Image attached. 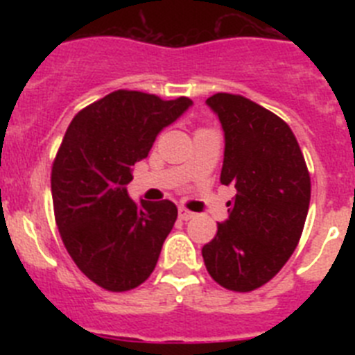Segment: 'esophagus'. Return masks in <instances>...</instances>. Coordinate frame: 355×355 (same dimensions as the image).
Segmentation results:
<instances>
[{
    "instance_id": "obj_1",
    "label": "esophagus",
    "mask_w": 355,
    "mask_h": 355,
    "mask_svg": "<svg viewBox=\"0 0 355 355\" xmlns=\"http://www.w3.org/2000/svg\"><path fill=\"white\" fill-rule=\"evenodd\" d=\"M192 216H193L192 211H188V209H184V208H180V218H181V220H190Z\"/></svg>"
}]
</instances>
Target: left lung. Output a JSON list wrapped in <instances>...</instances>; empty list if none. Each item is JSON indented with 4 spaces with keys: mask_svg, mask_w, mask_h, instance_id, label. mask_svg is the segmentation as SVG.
Returning a JSON list of instances; mask_svg holds the SVG:
<instances>
[{
    "mask_svg": "<svg viewBox=\"0 0 355 355\" xmlns=\"http://www.w3.org/2000/svg\"><path fill=\"white\" fill-rule=\"evenodd\" d=\"M206 105L224 130L220 183L236 188L229 218L202 247L209 275L233 291L268 283L302 234L311 180L304 155L283 119L243 96L215 94Z\"/></svg>",
    "mask_w": 355,
    "mask_h": 355,
    "instance_id": "left-lung-1",
    "label": "left lung"
}]
</instances>
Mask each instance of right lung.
Returning <instances> with one entry per match:
<instances>
[{
    "mask_svg": "<svg viewBox=\"0 0 355 355\" xmlns=\"http://www.w3.org/2000/svg\"><path fill=\"white\" fill-rule=\"evenodd\" d=\"M192 99L115 90L72 119L51 171L53 208L72 261L97 286L128 291L153 274L178 208L128 196L133 165Z\"/></svg>",
    "mask_w": 355,
    "mask_h": 355,
    "instance_id": "obj_1",
    "label": "right lung"
}]
</instances>
